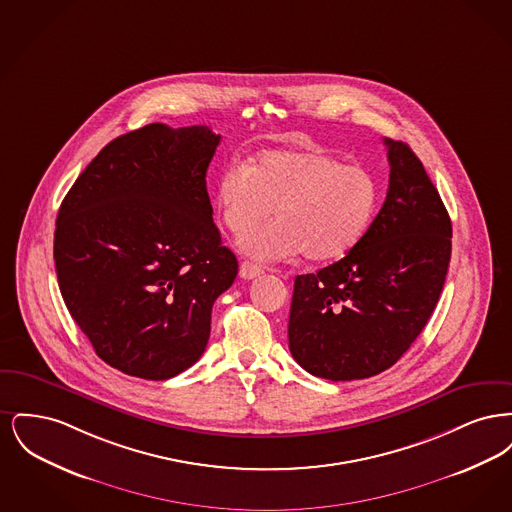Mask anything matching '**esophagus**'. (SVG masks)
<instances>
[{
	"label": "esophagus",
	"mask_w": 512,
	"mask_h": 512,
	"mask_svg": "<svg viewBox=\"0 0 512 512\" xmlns=\"http://www.w3.org/2000/svg\"><path fill=\"white\" fill-rule=\"evenodd\" d=\"M263 274V268L259 267V265H255V263H251V261H244L242 265H240V276L244 278V280H253V278H257V276H261Z\"/></svg>",
	"instance_id": "1"
}]
</instances>
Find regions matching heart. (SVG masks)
Masks as SVG:
<instances>
[{
	"label": "heart",
	"instance_id": "b5f03b06",
	"mask_svg": "<svg viewBox=\"0 0 512 512\" xmlns=\"http://www.w3.org/2000/svg\"><path fill=\"white\" fill-rule=\"evenodd\" d=\"M380 203L376 178L324 149H270L232 163L215 184L222 224L242 236L275 209L277 220L245 234L240 249L261 263L336 261L365 238Z\"/></svg>",
	"mask_w": 512,
	"mask_h": 512
}]
</instances>
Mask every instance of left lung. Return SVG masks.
I'll use <instances>...</instances> for the list:
<instances>
[{
  "label": "left lung",
  "instance_id": "1",
  "mask_svg": "<svg viewBox=\"0 0 512 512\" xmlns=\"http://www.w3.org/2000/svg\"><path fill=\"white\" fill-rule=\"evenodd\" d=\"M388 195L365 238L343 259L293 284V359L332 382L395 365L438 305L451 259V219L413 149L384 140Z\"/></svg>",
  "mask_w": 512,
  "mask_h": 512
}]
</instances>
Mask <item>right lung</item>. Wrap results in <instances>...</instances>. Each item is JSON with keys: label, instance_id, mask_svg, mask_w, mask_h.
I'll return each instance as SVG.
<instances>
[{"label": "right lung", "instance_id": "obj_1", "mask_svg": "<svg viewBox=\"0 0 512 512\" xmlns=\"http://www.w3.org/2000/svg\"><path fill=\"white\" fill-rule=\"evenodd\" d=\"M219 144L207 126L147 124L103 147L59 207L65 305L99 359L128 376L169 380L194 365L238 274L205 182Z\"/></svg>", "mask_w": 512, "mask_h": 512}]
</instances>
